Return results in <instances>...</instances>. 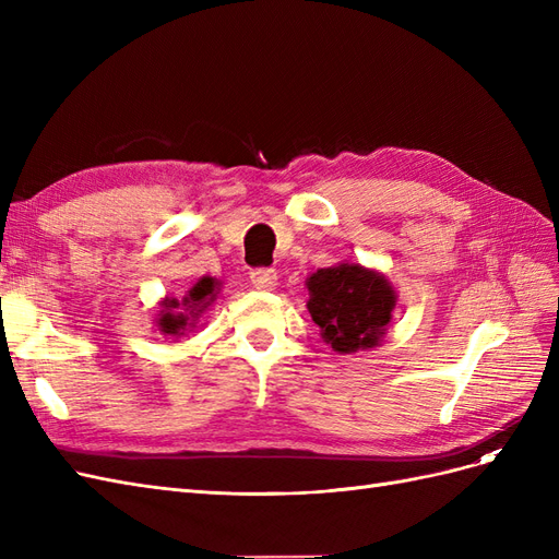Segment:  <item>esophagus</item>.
I'll return each mask as SVG.
<instances>
[{
  "mask_svg": "<svg viewBox=\"0 0 559 559\" xmlns=\"http://www.w3.org/2000/svg\"><path fill=\"white\" fill-rule=\"evenodd\" d=\"M249 277H251V284L257 286L259 292H270L277 284V270H273V267H253Z\"/></svg>",
  "mask_w": 559,
  "mask_h": 559,
  "instance_id": "1",
  "label": "esophagus"
}]
</instances>
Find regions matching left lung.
<instances>
[{
	"label": "left lung",
	"mask_w": 559,
	"mask_h": 559,
	"mask_svg": "<svg viewBox=\"0 0 559 559\" xmlns=\"http://www.w3.org/2000/svg\"><path fill=\"white\" fill-rule=\"evenodd\" d=\"M308 292L312 321L341 354L376 347L396 306L382 275L349 263L317 270L308 280Z\"/></svg>",
	"instance_id": "8db88e82"
}]
</instances>
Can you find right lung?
<instances>
[{"label": "right lung", "mask_w": 559, "mask_h": 559, "mask_svg": "<svg viewBox=\"0 0 559 559\" xmlns=\"http://www.w3.org/2000/svg\"><path fill=\"white\" fill-rule=\"evenodd\" d=\"M214 289H216V282L212 277H202L193 289L183 296L181 302L177 298L165 300L163 302L165 310H160V319H158L160 331L167 335H181V331H186V326H189L191 317L200 314L214 300ZM189 309L192 310L191 313L188 312Z\"/></svg>", "instance_id": "add662e5"}]
</instances>
